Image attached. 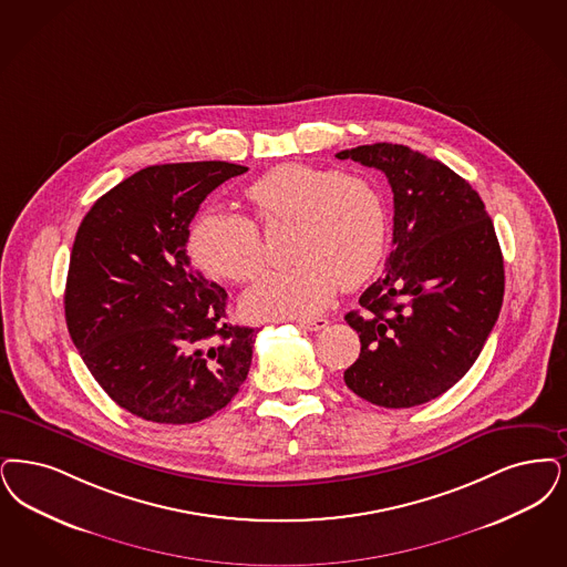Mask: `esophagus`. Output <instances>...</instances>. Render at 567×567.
Instances as JSON below:
<instances>
[{
    "label": "esophagus",
    "instance_id": "esophagus-1",
    "mask_svg": "<svg viewBox=\"0 0 567 567\" xmlns=\"http://www.w3.org/2000/svg\"><path fill=\"white\" fill-rule=\"evenodd\" d=\"M329 324L327 318H303V320H297V327L303 329V331H320Z\"/></svg>",
    "mask_w": 567,
    "mask_h": 567
}]
</instances>
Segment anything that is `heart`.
<instances>
[{
  "label": "heart",
  "instance_id": "heart-1",
  "mask_svg": "<svg viewBox=\"0 0 567 567\" xmlns=\"http://www.w3.org/2000/svg\"><path fill=\"white\" fill-rule=\"evenodd\" d=\"M247 198L264 226L293 224L289 255L295 259L245 293L250 317H315L340 285L359 287L382 261L384 203L363 177L285 162L250 183ZM187 249L200 270L229 282H249L266 266L259 227L224 208H208L194 219Z\"/></svg>",
  "mask_w": 567,
  "mask_h": 567
}]
</instances>
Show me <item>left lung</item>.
Returning a JSON list of instances; mask_svg holds the SVG:
<instances>
[{"label": "left lung", "instance_id": "obj_1", "mask_svg": "<svg viewBox=\"0 0 567 567\" xmlns=\"http://www.w3.org/2000/svg\"><path fill=\"white\" fill-rule=\"evenodd\" d=\"M382 171L394 194L385 272L346 322L361 338L346 385L388 409L429 403L473 367L498 320L504 261L481 196L439 159L405 145L343 150Z\"/></svg>", "mask_w": 567, "mask_h": 567}]
</instances>
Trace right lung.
<instances>
[{
  "instance_id": "1",
  "label": "right lung",
  "mask_w": 567,
  "mask_h": 567,
  "mask_svg": "<svg viewBox=\"0 0 567 567\" xmlns=\"http://www.w3.org/2000/svg\"><path fill=\"white\" fill-rule=\"evenodd\" d=\"M247 171L217 159L147 166L101 196L78 227L69 336L92 378L141 420L200 422L249 375L255 329L229 324L226 289L187 257L204 198Z\"/></svg>"
}]
</instances>
